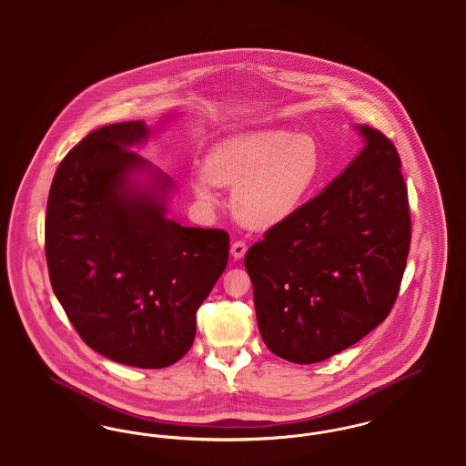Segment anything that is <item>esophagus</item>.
Masks as SVG:
<instances>
[{"instance_id":"34e87169","label":"esophagus","mask_w":466,"mask_h":466,"mask_svg":"<svg viewBox=\"0 0 466 466\" xmlns=\"http://www.w3.org/2000/svg\"><path fill=\"white\" fill-rule=\"evenodd\" d=\"M246 249H248V246L243 241H236V243H232V246H230V253H232V257L236 260L243 258L244 255H246Z\"/></svg>"}]
</instances>
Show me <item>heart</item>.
Listing matches in <instances>:
<instances>
[{
	"label": "heart",
	"instance_id": "1",
	"mask_svg": "<svg viewBox=\"0 0 466 466\" xmlns=\"http://www.w3.org/2000/svg\"><path fill=\"white\" fill-rule=\"evenodd\" d=\"M321 152L309 134L264 127L218 139L192 179L196 198L217 202L213 185L232 190V211L251 230L293 217L319 179Z\"/></svg>",
	"mask_w": 466,
	"mask_h": 466
}]
</instances>
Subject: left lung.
<instances>
[{"instance_id":"1","label":"left lung","mask_w":466,"mask_h":466,"mask_svg":"<svg viewBox=\"0 0 466 466\" xmlns=\"http://www.w3.org/2000/svg\"><path fill=\"white\" fill-rule=\"evenodd\" d=\"M363 148L314 199L244 257L258 330L291 363H318L380 325L399 295L410 217L395 145L356 126Z\"/></svg>"}]
</instances>
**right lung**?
Returning a JSON list of instances; mask_svg holds the SVG:
<instances>
[{
  "instance_id": "1",
  "label": "right lung",
  "mask_w": 466,
  "mask_h": 466,
  "mask_svg": "<svg viewBox=\"0 0 466 466\" xmlns=\"http://www.w3.org/2000/svg\"><path fill=\"white\" fill-rule=\"evenodd\" d=\"M143 120L87 134L50 187L45 255L82 340L116 363L162 369L196 337V312L228 260V234L167 218L173 179L133 152Z\"/></svg>"
}]
</instances>
